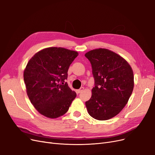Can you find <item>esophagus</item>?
<instances>
[{"mask_svg": "<svg viewBox=\"0 0 155 155\" xmlns=\"http://www.w3.org/2000/svg\"><path fill=\"white\" fill-rule=\"evenodd\" d=\"M83 90H84V87H81V88H80L79 90H77V91H78V93H81V92L83 91Z\"/></svg>", "mask_w": 155, "mask_h": 155, "instance_id": "esophagus-1", "label": "esophagus"}]
</instances>
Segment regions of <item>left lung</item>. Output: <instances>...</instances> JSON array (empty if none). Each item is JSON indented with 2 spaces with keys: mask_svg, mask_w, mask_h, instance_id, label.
<instances>
[{
  "mask_svg": "<svg viewBox=\"0 0 155 155\" xmlns=\"http://www.w3.org/2000/svg\"><path fill=\"white\" fill-rule=\"evenodd\" d=\"M84 56L91 63L95 84L91 98L85 103L87 111L95 119L108 120L120 113L132 94V68L124 58L108 49H94Z\"/></svg>",
  "mask_w": 155,
  "mask_h": 155,
  "instance_id": "obj_1",
  "label": "left lung"
}]
</instances>
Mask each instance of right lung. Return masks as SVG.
Segmentation results:
<instances>
[{"instance_id":"obj_1","label":"right lung","mask_w":155,"mask_h":155,"mask_svg":"<svg viewBox=\"0 0 155 155\" xmlns=\"http://www.w3.org/2000/svg\"><path fill=\"white\" fill-rule=\"evenodd\" d=\"M76 51L49 47L31 58L24 72L27 94L34 107L49 118L67 113L76 93L65 82L69 66L78 56Z\"/></svg>"}]
</instances>
